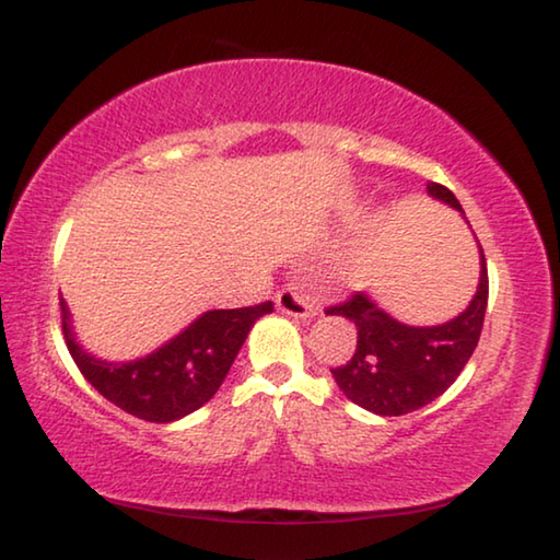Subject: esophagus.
Instances as JSON below:
<instances>
[{
	"label": "esophagus",
	"instance_id": "esophagus-1",
	"mask_svg": "<svg viewBox=\"0 0 560 560\" xmlns=\"http://www.w3.org/2000/svg\"><path fill=\"white\" fill-rule=\"evenodd\" d=\"M277 306L281 314L293 316V318H314L318 316V303L311 299L306 291L299 287H287L277 293Z\"/></svg>",
	"mask_w": 560,
	"mask_h": 560
}]
</instances>
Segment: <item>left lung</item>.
Wrapping results in <instances>:
<instances>
[{"label": "left lung", "mask_w": 560, "mask_h": 560, "mask_svg": "<svg viewBox=\"0 0 560 560\" xmlns=\"http://www.w3.org/2000/svg\"><path fill=\"white\" fill-rule=\"evenodd\" d=\"M428 192L434 200L447 202L462 212L457 197L444 185L430 183ZM487 301L489 277L485 252H481L479 287L471 303L457 318L442 326H405L385 314L368 293L355 291L348 301L326 308V314L346 316L358 328L353 358L330 373L348 400L363 410L383 417L420 410L447 390L469 363L485 326Z\"/></svg>", "instance_id": "left-lung-1"}]
</instances>
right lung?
<instances>
[{"label":"right lung","mask_w":560,"mask_h":560,"mask_svg":"<svg viewBox=\"0 0 560 560\" xmlns=\"http://www.w3.org/2000/svg\"><path fill=\"white\" fill-rule=\"evenodd\" d=\"M271 311V301L207 311L170 343L128 363L98 360L75 343L63 299L61 326L73 363L106 400L145 422H173L212 400L252 326Z\"/></svg>","instance_id":"add662e5"}]
</instances>
